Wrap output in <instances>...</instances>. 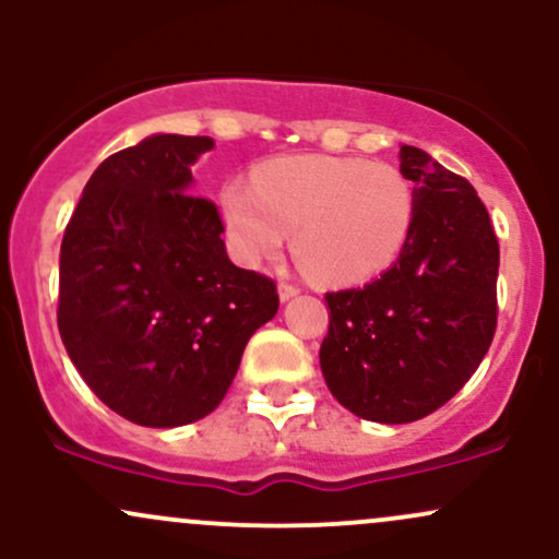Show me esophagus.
Here are the masks:
<instances>
[{"instance_id":"obj_1","label":"esophagus","mask_w":559,"mask_h":559,"mask_svg":"<svg viewBox=\"0 0 559 559\" xmlns=\"http://www.w3.org/2000/svg\"><path fill=\"white\" fill-rule=\"evenodd\" d=\"M297 294H299V286L286 284V281H281V284H278V297H281V301H288L292 297H297Z\"/></svg>"}]
</instances>
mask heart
<instances>
[{
	"label": "heart",
	"instance_id": "b5f03b06",
	"mask_svg": "<svg viewBox=\"0 0 559 559\" xmlns=\"http://www.w3.org/2000/svg\"><path fill=\"white\" fill-rule=\"evenodd\" d=\"M223 228L241 262L273 258L292 230V252L323 284H360L402 254L415 217L413 186L389 163L281 157L217 194Z\"/></svg>",
	"mask_w": 559,
	"mask_h": 559
}]
</instances>
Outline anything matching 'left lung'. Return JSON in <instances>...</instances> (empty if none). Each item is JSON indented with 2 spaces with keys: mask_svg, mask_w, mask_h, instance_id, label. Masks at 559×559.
Returning a JSON list of instances; mask_svg holds the SVG:
<instances>
[{
  "mask_svg": "<svg viewBox=\"0 0 559 559\" xmlns=\"http://www.w3.org/2000/svg\"><path fill=\"white\" fill-rule=\"evenodd\" d=\"M415 217L402 254L362 288L329 292L320 368L357 418L413 423L465 386L497 331L499 241L476 189L402 146Z\"/></svg>",
  "mask_w": 559,
  "mask_h": 559,
  "instance_id": "left-lung-1",
  "label": "left lung"
}]
</instances>
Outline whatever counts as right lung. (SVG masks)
<instances>
[{
    "mask_svg": "<svg viewBox=\"0 0 559 559\" xmlns=\"http://www.w3.org/2000/svg\"><path fill=\"white\" fill-rule=\"evenodd\" d=\"M210 136L157 133L88 178L60 249L57 325L88 389L126 420L176 428L223 402L273 278L228 260L215 202L189 194Z\"/></svg>",
    "mask_w": 559,
    "mask_h": 559,
    "instance_id": "right-lung-1",
    "label": "right lung"
}]
</instances>
